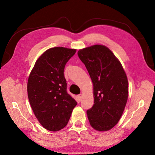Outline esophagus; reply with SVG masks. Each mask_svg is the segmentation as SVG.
Returning <instances> with one entry per match:
<instances>
[{"instance_id": "1", "label": "esophagus", "mask_w": 155, "mask_h": 155, "mask_svg": "<svg viewBox=\"0 0 155 155\" xmlns=\"http://www.w3.org/2000/svg\"><path fill=\"white\" fill-rule=\"evenodd\" d=\"M77 98H78V101H81V98H82V94H78V96H77Z\"/></svg>"}]
</instances>
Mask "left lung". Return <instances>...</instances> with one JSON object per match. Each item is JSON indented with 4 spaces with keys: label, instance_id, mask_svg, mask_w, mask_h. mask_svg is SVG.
<instances>
[{
    "label": "left lung",
    "instance_id": "left-lung-1",
    "mask_svg": "<svg viewBox=\"0 0 155 155\" xmlns=\"http://www.w3.org/2000/svg\"><path fill=\"white\" fill-rule=\"evenodd\" d=\"M93 84L94 104L87 114L91 127L98 131L117 124L126 106L128 84L120 62L109 48L96 45L78 51Z\"/></svg>",
    "mask_w": 155,
    "mask_h": 155
}]
</instances>
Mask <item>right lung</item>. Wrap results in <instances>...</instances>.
Returning <instances> with one entry per match:
<instances>
[{"instance_id":"1","label":"right lung","mask_w":155,"mask_h":155,"mask_svg":"<svg viewBox=\"0 0 155 155\" xmlns=\"http://www.w3.org/2000/svg\"><path fill=\"white\" fill-rule=\"evenodd\" d=\"M75 49L54 47L48 49L36 62L29 75V102L39 123L46 129L58 131L70 119L77 104L67 93L64 67Z\"/></svg>"}]
</instances>
